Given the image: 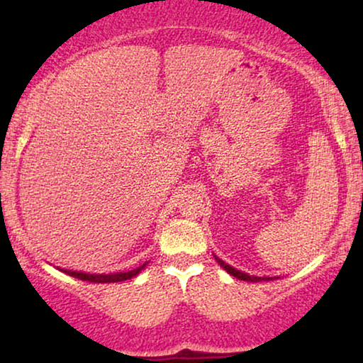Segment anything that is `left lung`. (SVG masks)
<instances>
[{
	"label": "left lung",
	"mask_w": 363,
	"mask_h": 363,
	"mask_svg": "<svg viewBox=\"0 0 363 363\" xmlns=\"http://www.w3.org/2000/svg\"><path fill=\"white\" fill-rule=\"evenodd\" d=\"M215 259H216V262L218 264H220L223 269H225L228 274H231V276H235V277H238V279H241V281H247V282H259V281H272V279H279V277H259V276H250V274H246V272H241V271H238V269H235V267H231L230 264H226L225 261L223 259H220V257L218 256H215Z\"/></svg>",
	"instance_id": "8db88e82"
}]
</instances>
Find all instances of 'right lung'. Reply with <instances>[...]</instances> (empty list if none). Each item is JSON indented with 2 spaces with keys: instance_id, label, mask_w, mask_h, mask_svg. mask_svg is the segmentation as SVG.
Here are the masks:
<instances>
[{
  "instance_id": "right-lung-1",
  "label": "right lung",
  "mask_w": 363,
  "mask_h": 363,
  "mask_svg": "<svg viewBox=\"0 0 363 363\" xmlns=\"http://www.w3.org/2000/svg\"><path fill=\"white\" fill-rule=\"evenodd\" d=\"M145 266H147V262L145 264L138 266L137 269H132L127 272H113V274H89V272H77V271H71V269H61V271L66 272V274H69V276L76 277V279L96 282V284H104V282H122V281L132 279V277L137 276Z\"/></svg>"
}]
</instances>
